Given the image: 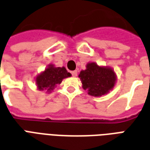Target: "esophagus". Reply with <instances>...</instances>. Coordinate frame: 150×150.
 I'll return each mask as SVG.
<instances>
[{
	"instance_id": "34e87169",
	"label": "esophagus",
	"mask_w": 150,
	"mask_h": 150,
	"mask_svg": "<svg viewBox=\"0 0 150 150\" xmlns=\"http://www.w3.org/2000/svg\"><path fill=\"white\" fill-rule=\"evenodd\" d=\"M71 74H72V75H73L74 76H76V75H77V71L76 70L72 71V72H71Z\"/></svg>"
}]
</instances>
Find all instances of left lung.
Returning a JSON list of instances; mask_svg holds the SVG:
<instances>
[{
	"label": "left lung",
	"instance_id": "left-lung-1",
	"mask_svg": "<svg viewBox=\"0 0 150 150\" xmlns=\"http://www.w3.org/2000/svg\"><path fill=\"white\" fill-rule=\"evenodd\" d=\"M78 76L82 83V88L88 95L101 97L112 90L117 75L112 68L100 66L95 62H88L85 70L80 72Z\"/></svg>",
	"mask_w": 150,
	"mask_h": 150
}]
</instances>
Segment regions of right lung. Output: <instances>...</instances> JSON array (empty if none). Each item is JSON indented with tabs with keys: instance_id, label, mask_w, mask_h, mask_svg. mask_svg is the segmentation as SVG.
Returning a JSON list of instances; mask_svg holds the SVG:
<instances>
[{
	"instance_id": "add662e5",
	"label": "right lung",
	"mask_w": 150,
	"mask_h": 150,
	"mask_svg": "<svg viewBox=\"0 0 150 150\" xmlns=\"http://www.w3.org/2000/svg\"><path fill=\"white\" fill-rule=\"evenodd\" d=\"M69 76L71 74L68 73L64 67H55L54 64H50L36 76L35 81L38 90H45L47 93H50L57 85L62 83V80Z\"/></svg>"
}]
</instances>
